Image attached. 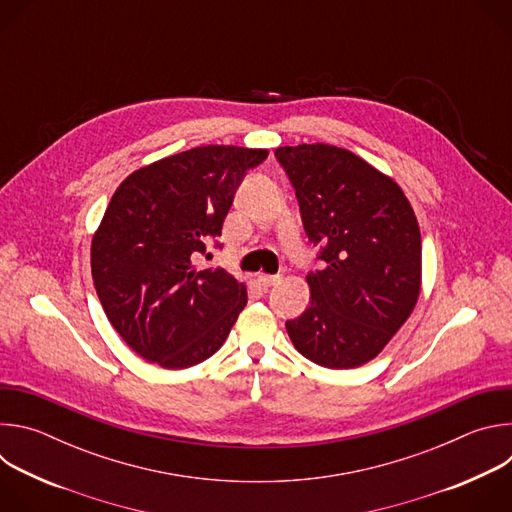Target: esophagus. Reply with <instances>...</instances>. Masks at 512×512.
I'll use <instances>...</instances> for the list:
<instances>
[{
  "label": "esophagus",
  "instance_id": "esophagus-1",
  "mask_svg": "<svg viewBox=\"0 0 512 512\" xmlns=\"http://www.w3.org/2000/svg\"><path fill=\"white\" fill-rule=\"evenodd\" d=\"M257 279H259V283H261V285H263V287H265V289H267V287H271V285H275V283H279V281H281V277H279V275H267V273H261V275H259V277H257Z\"/></svg>",
  "mask_w": 512,
  "mask_h": 512
}]
</instances>
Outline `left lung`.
<instances>
[{"label": "left lung", "mask_w": 512, "mask_h": 512, "mask_svg": "<svg viewBox=\"0 0 512 512\" xmlns=\"http://www.w3.org/2000/svg\"><path fill=\"white\" fill-rule=\"evenodd\" d=\"M300 202L322 269L310 306L287 320L300 354L326 369L373 360L411 316L421 289V235L399 184L328 143L275 150Z\"/></svg>", "instance_id": "obj_1"}]
</instances>
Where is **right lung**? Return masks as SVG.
<instances>
[{"label":"right lung","mask_w":512,"mask_h":512,"mask_svg":"<svg viewBox=\"0 0 512 512\" xmlns=\"http://www.w3.org/2000/svg\"><path fill=\"white\" fill-rule=\"evenodd\" d=\"M267 154L202 145L135 170L115 190L93 237L91 271L109 322L141 358L188 369L227 340L247 287L198 261L221 237L247 170Z\"/></svg>","instance_id":"obj_1"}]
</instances>
